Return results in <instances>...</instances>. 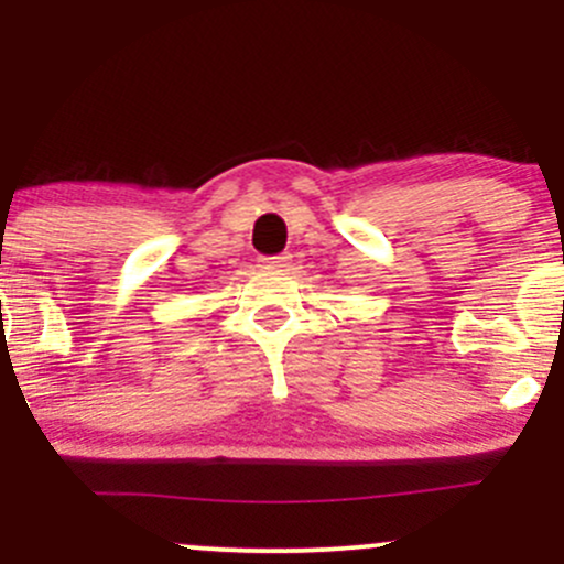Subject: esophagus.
I'll return each mask as SVG.
<instances>
[{
    "label": "esophagus",
    "instance_id": "obj_1",
    "mask_svg": "<svg viewBox=\"0 0 564 564\" xmlns=\"http://www.w3.org/2000/svg\"><path fill=\"white\" fill-rule=\"evenodd\" d=\"M264 264H275V268H286L291 262V254H278V257H264Z\"/></svg>",
    "mask_w": 564,
    "mask_h": 564
}]
</instances>
